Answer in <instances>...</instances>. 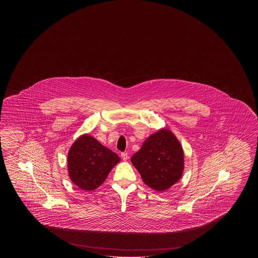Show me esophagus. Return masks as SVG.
Returning a JSON list of instances; mask_svg holds the SVG:
<instances>
[{"label":"esophagus","mask_w":258,"mask_h":258,"mask_svg":"<svg viewBox=\"0 0 258 258\" xmlns=\"http://www.w3.org/2000/svg\"><path fill=\"white\" fill-rule=\"evenodd\" d=\"M121 157H122V160H128V154L127 153H122Z\"/></svg>","instance_id":"34e87169"}]
</instances>
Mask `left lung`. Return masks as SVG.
<instances>
[{"mask_svg": "<svg viewBox=\"0 0 258 258\" xmlns=\"http://www.w3.org/2000/svg\"><path fill=\"white\" fill-rule=\"evenodd\" d=\"M132 162L143 182L155 190L163 191L176 184L184 171V152L178 139L168 130L148 137Z\"/></svg>", "mask_w": 258, "mask_h": 258, "instance_id": "obj_1", "label": "left lung"}]
</instances>
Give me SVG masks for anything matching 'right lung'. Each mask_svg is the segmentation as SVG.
<instances>
[{
  "label": "right lung",
  "mask_w": 258,
  "mask_h": 258,
  "mask_svg": "<svg viewBox=\"0 0 258 258\" xmlns=\"http://www.w3.org/2000/svg\"><path fill=\"white\" fill-rule=\"evenodd\" d=\"M119 161L118 155L101 145L97 139L91 135H82L69 152V175L81 189L93 190L105 181Z\"/></svg>",
  "instance_id": "1"
}]
</instances>
